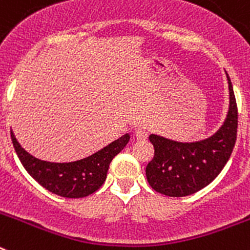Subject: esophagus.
Instances as JSON below:
<instances>
[{"instance_id": "esophagus-1", "label": "esophagus", "mask_w": 250, "mask_h": 250, "mask_svg": "<svg viewBox=\"0 0 250 250\" xmlns=\"http://www.w3.org/2000/svg\"><path fill=\"white\" fill-rule=\"evenodd\" d=\"M135 136L138 140H144V139L147 138V131L144 129V127H136Z\"/></svg>"}]
</instances>
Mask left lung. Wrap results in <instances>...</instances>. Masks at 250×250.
<instances>
[{
	"label": "left lung",
	"instance_id": "obj_1",
	"mask_svg": "<svg viewBox=\"0 0 250 250\" xmlns=\"http://www.w3.org/2000/svg\"><path fill=\"white\" fill-rule=\"evenodd\" d=\"M227 77L229 111L213 136L196 143L149 136L155 152L146 167V178L155 191L167 196L190 195L210 184L228 163L237 140L238 107L228 74Z\"/></svg>",
	"mask_w": 250,
	"mask_h": 250
}]
</instances>
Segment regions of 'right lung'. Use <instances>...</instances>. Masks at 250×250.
<instances>
[{"label":"right lung","mask_w":250,"mask_h":250,"mask_svg":"<svg viewBox=\"0 0 250 250\" xmlns=\"http://www.w3.org/2000/svg\"><path fill=\"white\" fill-rule=\"evenodd\" d=\"M11 139L23 167L40 185L63 198H83L100 189L105 182L110 163L126 146L130 135L125 134L91 156L72 163L40 160L19 144L12 130Z\"/></svg>","instance_id":"obj_1"}]
</instances>
